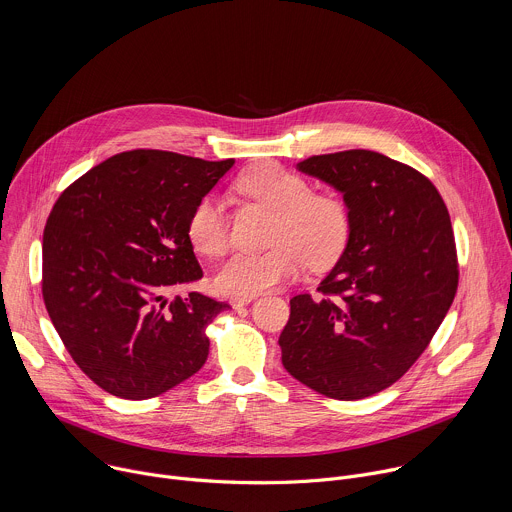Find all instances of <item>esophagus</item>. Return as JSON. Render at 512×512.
I'll list each match as a JSON object with an SVG mask.
<instances>
[{
  "label": "esophagus",
  "instance_id": "1",
  "mask_svg": "<svg viewBox=\"0 0 512 512\" xmlns=\"http://www.w3.org/2000/svg\"><path fill=\"white\" fill-rule=\"evenodd\" d=\"M253 300H255V296H235V298H231V306L235 310H239L243 306H249Z\"/></svg>",
  "mask_w": 512,
  "mask_h": 512
}]
</instances>
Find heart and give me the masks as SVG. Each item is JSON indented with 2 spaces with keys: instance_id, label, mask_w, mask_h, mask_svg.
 <instances>
[{
  "instance_id": "1",
  "label": "heart",
  "mask_w": 512,
  "mask_h": 512,
  "mask_svg": "<svg viewBox=\"0 0 512 512\" xmlns=\"http://www.w3.org/2000/svg\"><path fill=\"white\" fill-rule=\"evenodd\" d=\"M235 190L277 212L267 251H237L216 271V287L231 296H255L291 277L306 263L332 265L350 239V212L336 194L312 192L310 182L277 162H261L235 180ZM190 245L206 257L229 247V223L223 202L202 196L186 221Z\"/></svg>"
}]
</instances>
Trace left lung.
<instances>
[{"label": "left lung", "instance_id": "8db88e82", "mask_svg": "<svg viewBox=\"0 0 512 512\" xmlns=\"http://www.w3.org/2000/svg\"><path fill=\"white\" fill-rule=\"evenodd\" d=\"M298 170L342 192L350 239L320 296L289 300L281 362L326 397H371L411 369L454 302L450 214L423 174L379 152L312 156Z\"/></svg>", "mask_w": 512, "mask_h": 512}]
</instances>
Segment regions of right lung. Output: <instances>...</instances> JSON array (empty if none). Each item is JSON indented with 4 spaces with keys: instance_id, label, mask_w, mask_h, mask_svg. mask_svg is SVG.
<instances>
[{
    "instance_id": "obj_1",
    "label": "right lung",
    "mask_w": 512,
    "mask_h": 512,
    "mask_svg": "<svg viewBox=\"0 0 512 512\" xmlns=\"http://www.w3.org/2000/svg\"><path fill=\"white\" fill-rule=\"evenodd\" d=\"M233 164L123 152L56 200L44 227L42 296L68 354L103 391L141 401L202 369L204 330L229 304L168 294L202 277L186 221Z\"/></svg>"
}]
</instances>
